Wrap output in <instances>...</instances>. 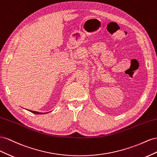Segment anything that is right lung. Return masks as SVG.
<instances>
[{"mask_svg": "<svg viewBox=\"0 0 157 157\" xmlns=\"http://www.w3.org/2000/svg\"><path fill=\"white\" fill-rule=\"evenodd\" d=\"M29 112H31V113H34V114H46L47 113H39V112H36V111H33V110H29Z\"/></svg>", "mask_w": 157, "mask_h": 157, "instance_id": "add662e5", "label": "right lung"}]
</instances>
